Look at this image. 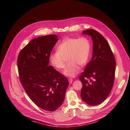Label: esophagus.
Segmentation results:
<instances>
[{"mask_svg":"<svg viewBox=\"0 0 130 130\" xmlns=\"http://www.w3.org/2000/svg\"><path fill=\"white\" fill-rule=\"evenodd\" d=\"M69 83H70V84H71V83H72V82H73V79L72 78H69Z\"/></svg>","mask_w":130,"mask_h":130,"instance_id":"obj_1","label":"esophagus"}]
</instances>
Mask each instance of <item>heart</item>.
<instances>
[{
  "instance_id": "heart-1",
  "label": "heart",
  "mask_w": 130,
  "mask_h": 130,
  "mask_svg": "<svg viewBox=\"0 0 130 130\" xmlns=\"http://www.w3.org/2000/svg\"><path fill=\"white\" fill-rule=\"evenodd\" d=\"M91 42L85 37L78 38H66L58 46L57 51L50 55L52 65L61 70L66 66L64 57H68V64L63 74L69 77H74L80 70L79 66H84L90 55Z\"/></svg>"
}]
</instances>
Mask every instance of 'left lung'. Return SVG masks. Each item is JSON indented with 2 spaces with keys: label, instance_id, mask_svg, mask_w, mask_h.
Wrapping results in <instances>:
<instances>
[{
  "label": "left lung",
  "instance_id": "left-lung-1",
  "mask_svg": "<svg viewBox=\"0 0 130 130\" xmlns=\"http://www.w3.org/2000/svg\"><path fill=\"white\" fill-rule=\"evenodd\" d=\"M93 41V55L79 76L83 86L82 100L91 106L104 102L111 91L116 70V60L108 41L97 31L89 29L83 31Z\"/></svg>",
  "mask_w": 130,
  "mask_h": 130
}]
</instances>
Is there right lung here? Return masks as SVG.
Wrapping results in <instances>:
<instances>
[{
	"label": "right lung",
	"mask_w": 130,
	"mask_h": 130,
	"mask_svg": "<svg viewBox=\"0 0 130 130\" xmlns=\"http://www.w3.org/2000/svg\"><path fill=\"white\" fill-rule=\"evenodd\" d=\"M58 38L56 35L36 38L19 53L18 67L21 84L40 108L55 111L63 103L69 83L49 65L50 56Z\"/></svg>",
	"instance_id": "1"
}]
</instances>
